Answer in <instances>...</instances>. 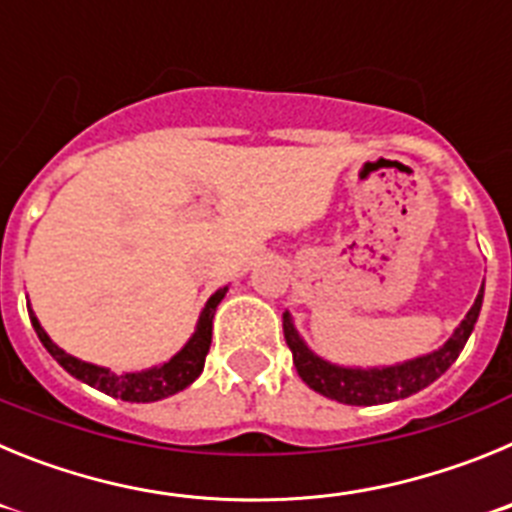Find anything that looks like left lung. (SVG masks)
<instances>
[{"mask_svg": "<svg viewBox=\"0 0 512 512\" xmlns=\"http://www.w3.org/2000/svg\"><path fill=\"white\" fill-rule=\"evenodd\" d=\"M482 295H485V284L479 289L477 300L467 318L461 320L454 336L436 348L433 354L418 356V359L402 361L395 366H374V369H354V366H338L330 361L320 359L312 354L307 343L297 333L292 315L284 312V341L292 351V361L297 366V374L310 390L320 392L323 397L343 402V405H382V402H395L402 397H410L415 392L425 390L428 384L436 382L456 359H459L461 348L472 336L474 323L482 310Z\"/></svg>", "mask_w": 512, "mask_h": 512, "instance_id": "8db88e82", "label": "left lung"}]
</instances>
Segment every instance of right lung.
<instances>
[{
    "mask_svg": "<svg viewBox=\"0 0 512 512\" xmlns=\"http://www.w3.org/2000/svg\"><path fill=\"white\" fill-rule=\"evenodd\" d=\"M228 287L217 289L215 295L205 302L200 312V320H197V328H194L192 338L184 343V348L176 356H171L169 361H164L161 366H151V369H143V372H125L115 374L110 369L97 364H87V361L76 359V356L66 354L63 348H58L56 343L48 338V333L43 330V325L38 323L33 310L30 312V320H33V328L38 333L40 343L48 348V354L58 361V364L71 374V377L81 379L84 384L94 387V390L104 392L110 397H120L125 402H156L164 400V397L176 395L182 392L184 387L200 377L202 369H205V356L210 351L212 343V318H215V310L220 305V300L225 297Z\"/></svg>",
    "mask_w": 512,
    "mask_h": 512,
    "instance_id": "obj_1",
    "label": "right lung"
}]
</instances>
